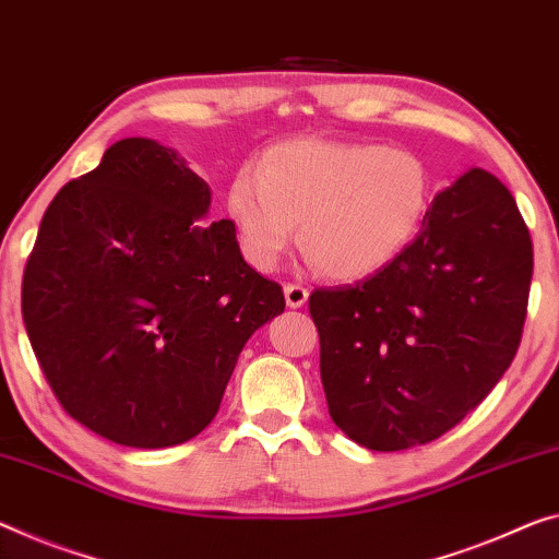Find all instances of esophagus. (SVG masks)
I'll return each mask as SVG.
<instances>
[{
    "label": "esophagus",
    "instance_id": "1",
    "mask_svg": "<svg viewBox=\"0 0 559 559\" xmlns=\"http://www.w3.org/2000/svg\"><path fill=\"white\" fill-rule=\"evenodd\" d=\"M309 297V289L302 285H285V299H287V307L297 309V307H305Z\"/></svg>",
    "mask_w": 559,
    "mask_h": 559
}]
</instances>
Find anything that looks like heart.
<instances>
[{"mask_svg":"<svg viewBox=\"0 0 559 559\" xmlns=\"http://www.w3.org/2000/svg\"><path fill=\"white\" fill-rule=\"evenodd\" d=\"M227 204L252 267H277L299 222L309 262L352 282L415 242L432 204V171L409 150L307 136L274 144L254 171H239Z\"/></svg>","mask_w":559,"mask_h":559,"instance_id":"obj_1","label":"heart"}]
</instances>
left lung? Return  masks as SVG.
<instances>
[{
  "label": "left lung",
  "mask_w": 559,
  "mask_h": 559,
  "mask_svg": "<svg viewBox=\"0 0 559 559\" xmlns=\"http://www.w3.org/2000/svg\"><path fill=\"white\" fill-rule=\"evenodd\" d=\"M530 282L518 204L472 167L435 197L397 260L355 287L309 295L332 423L374 452L442 437L512 365Z\"/></svg>",
  "instance_id": "left-lung-1"
}]
</instances>
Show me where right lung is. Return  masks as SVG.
Wrapping results in <instances>:
<instances>
[{
    "label": "right lung",
    "mask_w": 559,
    "mask_h": 559,
    "mask_svg": "<svg viewBox=\"0 0 559 559\" xmlns=\"http://www.w3.org/2000/svg\"><path fill=\"white\" fill-rule=\"evenodd\" d=\"M210 204L175 150L130 136L41 217L24 328L67 415L117 444L200 435L245 342L285 312L282 287L239 252L235 222H200Z\"/></svg>",
    "instance_id": "1"
}]
</instances>
